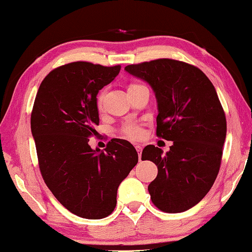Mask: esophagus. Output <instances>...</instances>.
<instances>
[{"label": "esophagus", "mask_w": 252, "mask_h": 252, "mask_svg": "<svg viewBox=\"0 0 252 252\" xmlns=\"http://www.w3.org/2000/svg\"><path fill=\"white\" fill-rule=\"evenodd\" d=\"M135 149H136V151L138 152V156L141 157V153H142V150H143L142 146L141 145H136V146H135Z\"/></svg>", "instance_id": "obj_1"}]
</instances>
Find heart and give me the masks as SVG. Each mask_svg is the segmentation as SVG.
I'll return each mask as SVG.
<instances>
[{
    "label": "heart",
    "mask_w": 252,
    "mask_h": 252,
    "mask_svg": "<svg viewBox=\"0 0 252 252\" xmlns=\"http://www.w3.org/2000/svg\"><path fill=\"white\" fill-rule=\"evenodd\" d=\"M102 101H103V94L99 95V99H98L99 107H101ZM122 133L125 135L126 137L133 139V141H138V139L144 137L145 131H144V129H143L141 124L130 121V122H126L125 124H124L122 127Z\"/></svg>",
    "instance_id": "b5f03b06"
}]
</instances>
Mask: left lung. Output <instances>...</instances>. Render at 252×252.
<instances>
[{
  "label": "left lung",
  "instance_id": "8db88e82",
  "mask_svg": "<svg viewBox=\"0 0 252 252\" xmlns=\"http://www.w3.org/2000/svg\"><path fill=\"white\" fill-rule=\"evenodd\" d=\"M125 71L152 88L157 135L172 141L166 153L154 145L142 152V160L158 165L151 199L166 213L187 211L206 196L220 170L226 119L215 88L199 68L180 61L156 60Z\"/></svg>",
  "mask_w": 252,
  "mask_h": 252
}]
</instances>
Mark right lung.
Listing matches in <instances>:
<instances>
[{"label":"right lung","instance_id":"right-lung-1","mask_svg":"<svg viewBox=\"0 0 252 252\" xmlns=\"http://www.w3.org/2000/svg\"><path fill=\"white\" fill-rule=\"evenodd\" d=\"M121 66L75 62L53 69L38 89L32 134L41 176L65 208L99 220L114 211L119 185L136 165L128 141L114 138L103 151L89 145L99 124L96 95Z\"/></svg>","mask_w":252,"mask_h":252}]
</instances>
